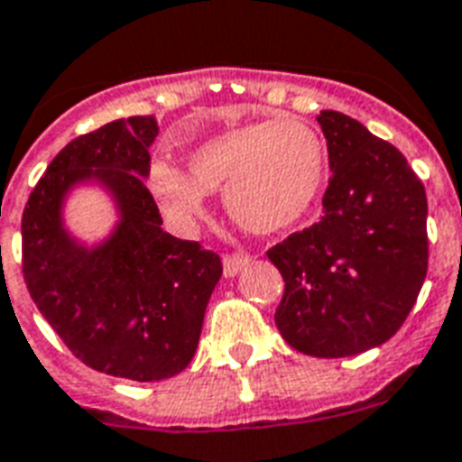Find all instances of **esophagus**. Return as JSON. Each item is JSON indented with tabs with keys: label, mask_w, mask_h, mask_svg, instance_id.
I'll return each instance as SVG.
<instances>
[{
	"label": "esophagus",
	"mask_w": 462,
	"mask_h": 462,
	"mask_svg": "<svg viewBox=\"0 0 462 462\" xmlns=\"http://www.w3.org/2000/svg\"><path fill=\"white\" fill-rule=\"evenodd\" d=\"M248 263H251V255H245V253H226V255H224V275H238Z\"/></svg>",
	"instance_id": "1"
}]
</instances>
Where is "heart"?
I'll return each instance as SVG.
<instances>
[{
	"mask_svg": "<svg viewBox=\"0 0 462 462\" xmlns=\"http://www.w3.org/2000/svg\"><path fill=\"white\" fill-rule=\"evenodd\" d=\"M326 178V145L300 119H260L197 143L189 170L152 161L145 182L168 217L194 221L204 192H224L228 217L255 234L292 226L317 202Z\"/></svg>",
	"mask_w": 462,
	"mask_h": 462,
	"instance_id": "1",
	"label": "heart"
}]
</instances>
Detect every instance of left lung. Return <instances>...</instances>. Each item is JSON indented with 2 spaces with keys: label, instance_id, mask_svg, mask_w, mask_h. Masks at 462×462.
I'll use <instances>...</instances> for the list:
<instances>
[{
  "label": "left lung",
  "instance_id": "left-lung-1",
  "mask_svg": "<svg viewBox=\"0 0 462 462\" xmlns=\"http://www.w3.org/2000/svg\"><path fill=\"white\" fill-rule=\"evenodd\" d=\"M331 180L324 217L268 251L284 294L275 324L314 358L358 356L400 331L429 268L426 189L407 158L341 112L317 116Z\"/></svg>",
  "mask_w": 462,
  "mask_h": 462
}]
</instances>
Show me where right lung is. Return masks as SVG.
I'll list each match as a JSON object with an SVG mask.
<instances>
[{
  "instance_id": "obj_1",
  "label": "right lung",
  "mask_w": 462,
  "mask_h": 462,
  "mask_svg": "<svg viewBox=\"0 0 462 462\" xmlns=\"http://www.w3.org/2000/svg\"><path fill=\"white\" fill-rule=\"evenodd\" d=\"M155 136L152 114L82 134L55 155L21 217V273L38 311L85 365L136 383L189 365L224 270L218 253L161 228L143 185ZM85 177L112 186L125 217L97 252L72 245L60 226L61 194Z\"/></svg>"
}]
</instances>
